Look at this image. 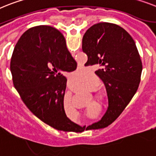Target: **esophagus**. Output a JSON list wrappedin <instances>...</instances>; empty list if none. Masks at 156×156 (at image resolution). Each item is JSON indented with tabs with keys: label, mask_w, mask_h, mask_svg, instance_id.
<instances>
[{
	"label": "esophagus",
	"mask_w": 156,
	"mask_h": 156,
	"mask_svg": "<svg viewBox=\"0 0 156 156\" xmlns=\"http://www.w3.org/2000/svg\"><path fill=\"white\" fill-rule=\"evenodd\" d=\"M87 132H88V131H87Z\"/></svg>",
	"instance_id": "1"
}]
</instances>
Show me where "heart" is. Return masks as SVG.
<instances>
[{
    "instance_id": "1",
    "label": "heart",
    "mask_w": 156,
    "mask_h": 156,
    "mask_svg": "<svg viewBox=\"0 0 156 156\" xmlns=\"http://www.w3.org/2000/svg\"><path fill=\"white\" fill-rule=\"evenodd\" d=\"M99 85V80H98V77L96 76H93L91 79H89L88 80L84 81L83 82V86L86 89L89 90V91H94L95 89H97V87H98ZM98 98H102V95H99ZM89 115H91V113H88Z\"/></svg>"
}]
</instances>
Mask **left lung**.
<instances>
[{"label":"left lung","mask_w":156,"mask_h":156,"mask_svg":"<svg viewBox=\"0 0 156 156\" xmlns=\"http://www.w3.org/2000/svg\"><path fill=\"white\" fill-rule=\"evenodd\" d=\"M82 50L87 56L85 66L99 67L94 73L104 83L108 96L106 112L87 129H102L116 120L137 91L141 60L131 35L110 23L91 26L83 37Z\"/></svg>","instance_id":"obj_1"}]
</instances>
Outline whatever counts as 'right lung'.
I'll use <instances>...</instances> for the list:
<instances>
[{
  "label": "right lung",
  "mask_w": 156,
  "mask_h": 156,
  "mask_svg": "<svg viewBox=\"0 0 156 156\" xmlns=\"http://www.w3.org/2000/svg\"><path fill=\"white\" fill-rule=\"evenodd\" d=\"M76 66L63 34L50 26L28 29L13 50L10 69L21 99L37 118L58 130L72 131L77 126L64 109L67 82L64 73Z\"/></svg>",
  "instance_id": "obj_1"
}]
</instances>
